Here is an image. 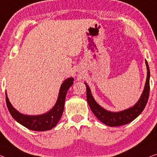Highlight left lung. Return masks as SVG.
I'll return each mask as SVG.
<instances>
[{
	"label": "left lung",
	"mask_w": 157,
	"mask_h": 157,
	"mask_svg": "<svg viewBox=\"0 0 157 157\" xmlns=\"http://www.w3.org/2000/svg\"><path fill=\"white\" fill-rule=\"evenodd\" d=\"M147 66V75L146 79L145 85L140 99L134 106L130 107L123 111L118 112H112L107 111L101 107L94 99L91 92V90L87 84L85 82L86 87V100L92 113L99 120L104 123L105 125L110 127H116L125 125L130 122L142 113L148 101L149 94V78H150V71L148 65V63L145 60Z\"/></svg>",
	"instance_id": "left-lung-1"
}]
</instances>
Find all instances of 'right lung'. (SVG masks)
Masks as SVG:
<instances>
[{
  "label": "right lung",
  "instance_id": "obj_1",
  "mask_svg": "<svg viewBox=\"0 0 157 157\" xmlns=\"http://www.w3.org/2000/svg\"><path fill=\"white\" fill-rule=\"evenodd\" d=\"M73 80L74 79L72 78H68L64 80L60 86L59 94L55 105L50 111L45 113L34 116L21 113L13 106L6 92V104L8 111L17 122L28 129L34 131H46L52 129L57 125L63 115L66 94L69 88L73 84Z\"/></svg>",
  "mask_w": 157,
  "mask_h": 157
}]
</instances>
